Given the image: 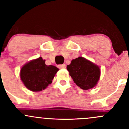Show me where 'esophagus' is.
I'll use <instances>...</instances> for the list:
<instances>
[{"label":"esophagus","mask_w":129,"mask_h":129,"mask_svg":"<svg viewBox=\"0 0 129 129\" xmlns=\"http://www.w3.org/2000/svg\"><path fill=\"white\" fill-rule=\"evenodd\" d=\"M58 68H60V69H66V64L58 65Z\"/></svg>","instance_id":"esophagus-1"}]
</instances>
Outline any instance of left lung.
<instances>
[{"instance_id": "left-lung-1", "label": "left lung", "mask_w": 129, "mask_h": 129, "mask_svg": "<svg viewBox=\"0 0 129 129\" xmlns=\"http://www.w3.org/2000/svg\"><path fill=\"white\" fill-rule=\"evenodd\" d=\"M67 69L74 83L84 90L93 87L99 80V67L82 57L72 60Z\"/></svg>"}]
</instances>
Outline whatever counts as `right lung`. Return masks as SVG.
Wrapping results in <instances>:
<instances>
[{
  "label": "right lung",
  "instance_id": "right-lung-1",
  "mask_svg": "<svg viewBox=\"0 0 129 129\" xmlns=\"http://www.w3.org/2000/svg\"><path fill=\"white\" fill-rule=\"evenodd\" d=\"M58 69L54 66H47L42 57L30 61L20 70V78L25 86L33 92L45 89L52 83Z\"/></svg>",
  "mask_w": 129,
  "mask_h": 129
}]
</instances>
